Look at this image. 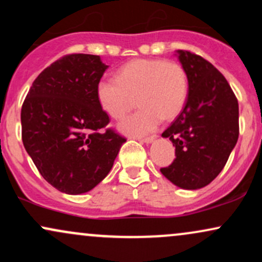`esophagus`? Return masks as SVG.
Listing matches in <instances>:
<instances>
[{
    "instance_id": "esophagus-1",
    "label": "esophagus",
    "mask_w": 262,
    "mask_h": 262,
    "mask_svg": "<svg viewBox=\"0 0 262 262\" xmlns=\"http://www.w3.org/2000/svg\"><path fill=\"white\" fill-rule=\"evenodd\" d=\"M156 138H158V135H151V137H146V138H143V139H139V141H141V143H146V144H149V143H152V141H154Z\"/></svg>"
}]
</instances>
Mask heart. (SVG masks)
<instances>
[{"instance_id": "b5f03b06", "label": "heart", "mask_w": 262, "mask_h": 262, "mask_svg": "<svg viewBox=\"0 0 262 262\" xmlns=\"http://www.w3.org/2000/svg\"><path fill=\"white\" fill-rule=\"evenodd\" d=\"M188 93L185 68L162 59H137L122 66L116 79L103 77L96 86V97L102 111L113 119L127 113L137 97V112L119 123L122 133L141 137L151 133L162 119H173L181 113Z\"/></svg>"}]
</instances>
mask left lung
Masks as SVG:
<instances>
[{"mask_svg":"<svg viewBox=\"0 0 262 262\" xmlns=\"http://www.w3.org/2000/svg\"><path fill=\"white\" fill-rule=\"evenodd\" d=\"M188 77V97L179 117L162 133L176 159L161 173L185 189L207 186L227 164L239 137V104L222 73L187 50H177Z\"/></svg>","mask_w":262,"mask_h":262,"instance_id":"1","label":"left lung"}]
</instances>
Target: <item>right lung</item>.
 <instances>
[{"label":"right lung","mask_w":262,"mask_h":262,"mask_svg":"<svg viewBox=\"0 0 262 262\" xmlns=\"http://www.w3.org/2000/svg\"><path fill=\"white\" fill-rule=\"evenodd\" d=\"M108 65L69 54L34 80L20 112L23 145L40 175L68 194L91 191L108 175L125 138L107 128L96 97Z\"/></svg>","instance_id":"right-lung-1"}]
</instances>
